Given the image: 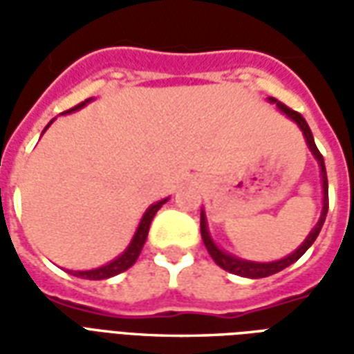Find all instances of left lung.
I'll list each match as a JSON object with an SVG mask.
<instances>
[{"instance_id": "left-lung-1", "label": "left lung", "mask_w": 354, "mask_h": 354, "mask_svg": "<svg viewBox=\"0 0 354 354\" xmlns=\"http://www.w3.org/2000/svg\"><path fill=\"white\" fill-rule=\"evenodd\" d=\"M271 102H274L279 109H281L282 113H286V115L292 119V121H296L297 127L304 131L305 134V140H307V144H309V149L313 151V155L317 157V161L320 165V174H322V189H324V203H322V214H320V220L319 223L315 225V230L309 233V237L305 239V243L299 248H297L296 252L290 254L286 256L284 260H279V261H271V263H256V261H245V260H239V258H233L230 254L222 252L218 246L214 245V241L210 239L207 231V218H205V212L201 214V237H203V243L207 246L208 254H210V258L218 263V266L225 269V271H230L233 274H241V277H248V279H261V277H269V274H274L282 271L284 267L292 266L294 261H297L305 252H307V248L315 243V239L319 237L320 233V227H322V223L326 220V212H328V178H326V167H324V159H322V155H320L319 147L315 146V140H313V134H311V129H309V124L305 121L301 113H297L294 111L292 108L288 106H284L282 102L274 100L271 98Z\"/></svg>"}]
</instances>
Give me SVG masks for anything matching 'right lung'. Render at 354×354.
Returning a JSON list of instances; mask_svg holds the SVG:
<instances>
[{
    "instance_id": "right-lung-1",
    "label": "right lung",
    "mask_w": 354,
    "mask_h": 354,
    "mask_svg": "<svg viewBox=\"0 0 354 354\" xmlns=\"http://www.w3.org/2000/svg\"><path fill=\"white\" fill-rule=\"evenodd\" d=\"M88 100L81 102V104L73 106V108L68 109V111H75V109L83 108V106H85ZM49 124H47V127H49ZM165 203H167V199L159 201V203H155V205H151V207L147 208L146 214H144V218H142V222H140L138 230H136L134 237H132L131 245H129V248H127V250H124V252L121 254V256H119L117 260L109 261L108 266L98 267V269H91V271H73V274H75V277H81V279L102 281V279H109V277H113V274L123 273V271H127L129 267L134 266V261L138 260L140 252H142V246H144V243H146L147 231H149L151 220H153V216L157 214V210H159V208H161Z\"/></svg>"
}]
</instances>
